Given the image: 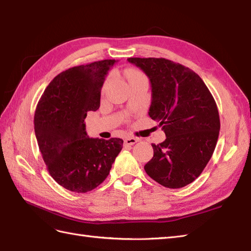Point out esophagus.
Segmentation results:
<instances>
[{
  "mask_svg": "<svg viewBox=\"0 0 251 251\" xmlns=\"http://www.w3.org/2000/svg\"><path fill=\"white\" fill-rule=\"evenodd\" d=\"M138 141L139 140L137 138H134V137H127L124 140V143H125V145H133V144H136Z\"/></svg>",
  "mask_w": 251,
  "mask_h": 251,
  "instance_id": "34e87169",
  "label": "esophagus"
}]
</instances>
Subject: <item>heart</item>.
Wrapping results in <instances>:
<instances>
[{"instance_id":"obj_1","label":"heart","mask_w":251,"mask_h":251,"mask_svg":"<svg viewBox=\"0 0 251 251\" xmlns=\"http://www.w3.org/2000/svg\"><path fill=\"white\" fill-rule=\"evenodd\" d=\"M125 76H126V78H127V80H128V82H129V83L146 79V77L142 73L139 72V71H136V70H128V71H126ZM107 82H108V80L106 81L104 88H106Z\"/></svg>"}]
</instances>
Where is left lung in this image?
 I'll use <instances>...</instances> for the list:
<instances>
[{
  "label": "left lung",
  "mask_w": 251,
  "mask_h": 251,
  "mask_svg": "<svg viewBox=\"0 0 251 251\" xmlns=\"http://www.w3.org/2000/svg\"><path fill=\"white\" fill-rule=\"evenodd\" d=\"M151 83L150 117L166 136L151 144L153 157L144 166L165 188L179 189L201 174L217 143L221 122L216 102L194 71L165 58H128Z\"/></svg>",
  "instance_id": "left-lung-1"
}]
</instances>
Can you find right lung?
I'll list each match as a JSON object with an SVG mask.
<instances>
[{"mask_svg": "<svg viewBox=\"0 0 251 251\" xmlns=\"http://www.w3.org/2000/svg\"><path fill=\"white\" fill-rule=\"evenodd\" d=\"M115 60L105 59L63 71L38 101L34 124L50 175L75 193L92 191L105 180L123 149V140L89 138L85 119L100 104V90Z\"/></svg>", "mask_w": 251, "mask_h": 251, "instance_id": "right-lung-1", "label": "right lung"}]
</instances>
